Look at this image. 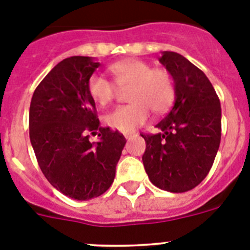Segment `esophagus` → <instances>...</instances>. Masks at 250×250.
Returning <instances> with one entry per match:
<instances>
[{"instance_id": "1", "label": "esophagus", "mask_w": 250, "mask_h": 250, "mask_svg": "<svg viewBox=\"0 0 250 250\" xmlns=\"http://www.w3.org/2000/svg\"><path fill=\"white\" fill-rule=\"evenodd\" d=\"M134 136H135V134H126V135H125V139H126V140L129 141V140H131V139L134 138Z\"/></svg>"}]
</instances>
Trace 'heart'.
<instances>
[{
  "instance_id": "b5f03b06",
  "label": "heart",
  "mask_w": 250,
  "mask_h": 250,
  "mask_svg": "<svg viewBox=\"0 0 250 250\" xmlns=\"http://www.w3.org/2000/svg\"><path fill=\"white\" fill-rule=\"evenodd\" d=\"M115 83L129 87V105L118 106L105 116L106 126L123 134H129L144 125L150 116L149 109L161 114L170 107L175 96L173 77L165 68H152L150 63L138 59H129L112 63L109 67ZM114 83L99 74L92 75L87 83V91L92 100L101 106L111 103L118 89Z\"/></svg>"
}]
</instances>
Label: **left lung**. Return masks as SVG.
Segmentation results:
<instances>
[{"instance_id":"left-lung-1","label":"left lung","mask_w":250,"mask_h":250,"mask_svg":"<svg viewBox=\"0 0 250 250\" xmlns=\"http://www.w3.org/2000/svg\"><path fill=\"white\" fill-rule=\"evenodd\" d=\"M175 86L173 109L143 135V164L150 182L163 190L184 193L208 175L222 136V109L213 85L200 68L180 54L164 51L159 59Z\"/></svg>"}]
</instances>
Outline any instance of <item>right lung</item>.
<instances>
[{
    "label": "right lung",
    "instance_id": "1",
    "mask_svg": "<svg viewBox=\"0 0 250 250\" xmlns=\"http://www.w3.org/2000/svg\"><path fill=\"white\" fill-rule=\"evenodd\" d=\"M100 62L72 56L57 63L32 95L30 140L40 169L63 195L89 200L105 193L115 178L126 140L119 131L100 127L87 83ZM99 129L91 143L87 131Z\"/></svg>",
    "mask_w": 250,
    "mask_h": 250
}]
</instances>
